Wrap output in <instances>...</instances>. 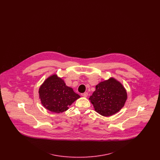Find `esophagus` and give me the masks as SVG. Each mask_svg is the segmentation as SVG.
I'll use <instances>...</instances> for the list:
<instances>
[{
	"label": "esophagus",
	"instance_id": "34e87169",
	"mask_svg": "<svg viewBox=\"0 0 160 160\" xmlns=\"http://www.w3.org/2000/svg\"><path fill=\"white\" fill-rule=\"evenodd\" d=\"M81 95H82V96H83V97H87L88 94V92H84L83 93H82Z\"/></svg>",
	"mask_w": 160,
	"mask_h": 160
}]
</instances>
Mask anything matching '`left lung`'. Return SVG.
Wrapping results in <instances>:
<instances>
[{"label":"left lung","instance_id":"left-lung-1","mask_svg":"<svg viewBox=\"0 0 160 160\" xmlns=\"http://www.w3.org/2000/svg\"><path fill=\"white\" fill-rule=\"evenodd\" d=\"M89 98L95 110L104 116L118 112L124 106L127 93L122 84L113 78L100 82Z\"/></svg>","mask_w":160,"mask_h":160}]
</instances>
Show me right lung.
Returning a JSON list of instances; mask_svg holds the SVG:
<instances>
[{"label":"right lung","mask_w":160,"mask_h":160,"mask_svg":"<svg viewBox=\"0 0 160 160\" xmlns=\"http://www.w3.org/2000/svg\"><path fill=\"white\" fill-rule=\"evenodd\" d=\"M39 95L42 106L56 113L67 110L68 107L80 97L55 74L47 78L40 86Z\"/></svg>","instance_id":"1"}]
</instances>
